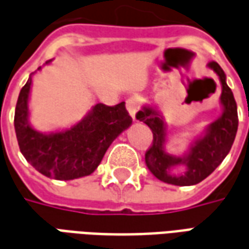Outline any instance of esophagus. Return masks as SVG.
Wrapping results in <instances>:
<instances>
[{
    "label": "esophagus",
    "instance_id": "34e87169",
    "mask_svg": "<svg viewBox=\"0 0 249 249\" xmlns=\"http://www.w3.org/2000/svg\"><path fill=\"white\" fill-rule=\"evenodd\" d=\"M126 107H127L128 114L133 118V121H135V115L138 112V99L137 98H130V99H127Z\"/></svg>",
    "mask_w": 249,
    "mask_h": 249
}]
</instances>
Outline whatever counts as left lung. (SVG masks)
I'll return each instance as SVG.
<instances>
[{
    "label": "left lung",
    "mask_w": 249,
    "mask_h": 249,
    "mask_svg": "<svg viewBox=\"0 0 249 249\" xmlns=\"http://www.w3.org/2000/svg\"><path fill=\"white\" fill-rule=\"evenodd\" d=\"M208 68L217 75L221 84V114L204 128L201 135L192 139L182 156H174L166 150L169 130L165 118L157 106L146 103L137 114V119L146 123L154 137L144 161L151 174L162 182L177 186L198 184L224 161L233 144L239 126L237 106L233 93L227 84V76L223 68L216 61L209 63ZM177 168L180 169L179 172H177Z\"/></svg>",
    "instance_id": "8db88e82"
}]
</instances>
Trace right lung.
I'll use <instances>...</instances> for the list:
<instances>
[{
  "instance_id": "1",
  "label": "right lung",
  "mask_w": 249,
  "mask_h": 249,
  "mask_svg": "<svg viewBox=\"0 0 249 249\" xmlns=\"http://www.w3.org/2000/svg\"><path fill=\"white\" fill-rule=\"evenodd\" d=\"M52 63V60L45 64ZM41 71V67L37 70ZM36 71V72H37ZM33 72L21 88L15 112V130L22 156L45 177L70 181L92 174L110 144L133 119L124 102L114 107L98 103L71 127L43 133L32 126L29 100Z\"/></svg>"
}]
</instances>
